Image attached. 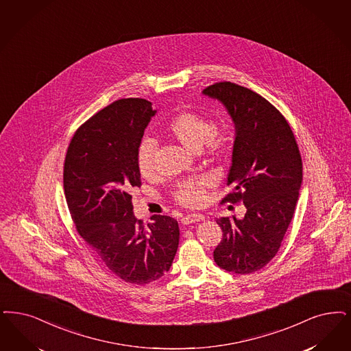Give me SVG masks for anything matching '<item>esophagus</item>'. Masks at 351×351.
Wrapping results in <instances>:
<instances>
[{
  "instance_id": "obj_1",
  "label": "esophagus",
  "mask_w": 351,
  "mask_h": 351,
  "mask_svg": "<svg viewBox=\"0 0 351 351\" xmlns=\"http://www.w3.org/2000/svg\"><path fill=\"white\" fill-rule=\"evenodd\" d=\"M205 217L202 214H197V213H192V214H186L185 217H182V223L184 226L192 225V223H197L204 221Z\"/></svg>"
}]
</instances>
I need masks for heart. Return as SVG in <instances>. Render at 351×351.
<instances>
[{
  "mask_svg": "<svg viewBox=\"0 0 351 351\" xmlns=\"http://www.w3.org/2000/svg\"><path fill=\"white\" fill-rule=\"evenodd\" d=\"M166 134L169 138L191 153L204 152L213 159H223L231 147V134L225 128H214L209 119L195 112H182L172 117L166 125ZM154 141L141 142L137 150V166L141 175L146 179L155 173ZM210 180L206 178L189 179L178 185L175 198L186 208H196L205 199L206 188Z\"/></svg>",
  "mask_w": 351,
  "mask_h": 351,
  "instance_id": "1",
  "label": "heart"
}]
</instances>
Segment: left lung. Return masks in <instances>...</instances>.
Wrapping results in <instances>:
<instances>
[{
	"instance_id": "left-lung-1",
	"label": "left lung",
	"mask_w": 351,
	"mask_h": 351,
	"mask_svg": "<svg viewBox=\"0 0 351 351\" xmlns=\"http://www.w3.org/2000/svg\"><path fill=\"white\" fill-rule=\"evenodd\" d=\"M204 95L219 100L235 125L232 163L222 202H243V219L222 217L223 238L214 261L227 271L250 274L277 254L287 231L303 180L302 158L294 133L282 113L252 90L219 82Z\"/></svg>"
}]
</instances>
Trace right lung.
<instances>
[{"label": "right lung", "mask_w": 351, "mask_h": 351, "mask_svg": "<svg viewBox=\"0 0 351 351\" xmlns=\"http://www.w3.org/2000/svg\"><path fill=\"white\" fill-rule=\"evenodd\" d=\"M156 111L146 99H120L73 136L64 165V192L78 234L114 276L134 285L159 280L179 245L178 221L153 215L145 227L130 192L141 186L137 150Z\"/></svg>", "instance_id": "add662e5"}]
</instances>
